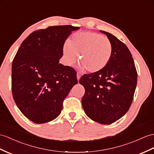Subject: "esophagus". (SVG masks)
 Returning <instances> with one entry per match:
<instances>
[{
  "label": "esophagus",
  "instance_id": "34e87169",
  "mask_svg": "<svg viewBox=\"0 0 154 154\" xmlns=\"http://www.w3.org/2000/svg\"><path fill=\"white\" fill-rule=\"evenodd\" d=\"M81 74L80 73H79V72H77V79H78V80H79L80 79V78H81Z\"/></svg>",
  "mask_w": 154,
  "mask_h": 154
}]
</instances>
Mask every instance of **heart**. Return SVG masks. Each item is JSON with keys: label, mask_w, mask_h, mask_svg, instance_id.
<instances>
[{"label": "heart", "mask_w": 154, "mask_h": 154, "mask_svg": "<svg viewBox=\"0 0 154 154\" xmlns=\"http://www.w3.org/2000/svg\"><path fill=\"white\" fill-rule=\"evenodd\" d=\"M112 44L106 37L93 32L75 33L63 46L65 64L72 66L79 54L80 69L90 72L103 70L109 63L112 55Z\"/></svg>", "instance_id": "heart-1"}]
</instances>
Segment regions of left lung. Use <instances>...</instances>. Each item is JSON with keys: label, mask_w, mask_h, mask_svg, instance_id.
Here are the masks:
<instances>
[{"label": "left lung", "mask_w": 154, "mask_h": 154, "mask_svg": "<svg viewBox=\"0 0 154 154\" xmlns=\"http://www.w3.org/2000/svg\"><path fill=\"white\" fill-rule=\"evenodd\" d=\"M113 48L109 63L99 72L84 74L79 81L85 88L82 99L85 114L92 120L109 125L129 110L137 83V72L125 44L103 31Z\"/></svg>", "instance_id": "8db88e82"}]
</instances>
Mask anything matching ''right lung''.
Returning a JSON list of instances; mask_svg holds the SVG:
<instances>
[{"instance_id":"obj_1","label":"right lung","mask_w":154,"mask_h":154,"mask_svg":"<svg viewBox=\"0 0 154 154\" xmlns=\"http://www.w3.org/2000/svg\"><path fill=\"white\" fill-rule=\"evenodd\" d=\"M72 25L51 26L32 32L21 43L12 65L14 100L21 113L35 123L54 120L63 100L77 84L72 67L59 63Z\"/></svg>"}]
</instances>
